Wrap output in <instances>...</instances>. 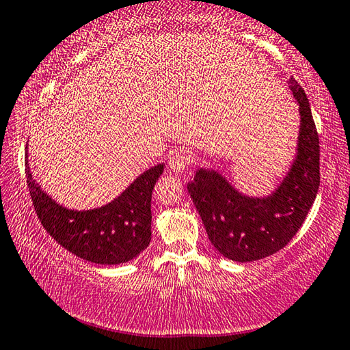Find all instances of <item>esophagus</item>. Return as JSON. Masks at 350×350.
Listing matches in <instances>:
<instances>
[{"instance_id":"1","label":"esophagus","mask_w":350,"mask_h":350,"mask_svg":"<svg viewBox=\"0 0 350 350\" xmlns=\"http://www.w3.org/2000/svg\"><path fill=\"white\" fill-rule=\"evenodd\" d=\"M193 162V156L188 151H179L170 157V168L174 171V173H183L187 170L189 163Z\"/></svg>"}]
</instances>
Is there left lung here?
Wrapping results in <instances>:
<instances>
[{
  "instance_id": "1",
  "label": "left lung",
  "mask_w": 350,
  "mask_h": 350,
  "mask_svg": "<svg viewBox=\"0 0 350 350\" xmlns=\"http://www.w3.org/2000/svg\"><path fill=\"white\" fill-rule=\"evenodd\" d=\"M300 111L295 156L275 189L262 197L240 193L213 168H197L188 193L208 237L232 262H256L272 256L300 230L320 187V142L306 93L289 79Z\"/></svg>"
}]
</instances>
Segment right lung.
Segmentation results:
<instances>
[{"label": "right lung", "mask_w": 350, "mask_h": 350, "mask_svg": "<svg viewBox=\"0 0 350 350\" xmlns=\"http://www.w3.org/2000/svg\"><path fill=\"white\" fill-rule=\"evenodd\" d=\"M25 147V177L42 226L75 256L98 265H120L137 257L151 240V194L165 163L136 177L116 199L93 209H70L33 179Z\"/></svg>", "instance_id": "right-lung-1"}]
</instances>
